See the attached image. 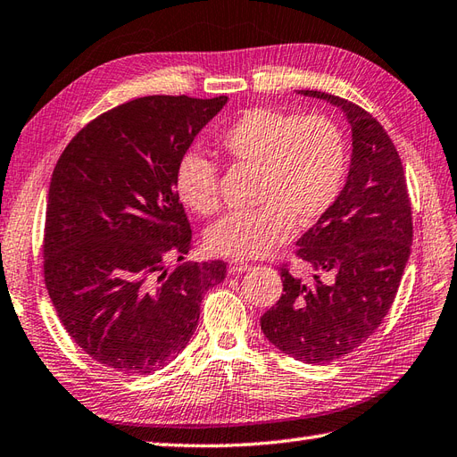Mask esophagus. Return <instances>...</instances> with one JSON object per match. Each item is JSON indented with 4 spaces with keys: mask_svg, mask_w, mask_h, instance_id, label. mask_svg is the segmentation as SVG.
Wrapping results in <instances>:
<instances>
[{
    "mask_svg": "<svg viewBox=\"0 0 457 457\" xmlns=\"http://www.w3.org/2000/svg\"><path fill=\"white\" fill-rule=\"evenodd\" d=\"M252 265L242 262V260H230L228 262V273H244V271H250Z\"/></svg>",
    "mask_w": 457,
    "mask_h": 457,
    "instance_id": "esophagus-1",
    "label": "esophagus"
}]
</instances>
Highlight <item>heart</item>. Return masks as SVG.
Returning <instances> with one entry per match:
<instances>
[{
  "label": "heart",
  "mask_w": 457,
  "mask_h": 457,
  "mask_svg": "<svg viewBox=\"0 0 457 457\" xmlns=\"http://www.w3.org/2000/svg\"><path fill=\"white\" fill-rule=\"evenodd\" d=\"M225 157L258 174L252 213L228 215L205 235V248L225 258H260L296 228L316 225L341 195L349 166L347 139L326 114H295L255 106L217 136ZM180 202L202 217L220 209L217 164L204 153H184L174 170Z\"/></svg>",
  "instance_id": "b5f03b06"
}]
</instances>
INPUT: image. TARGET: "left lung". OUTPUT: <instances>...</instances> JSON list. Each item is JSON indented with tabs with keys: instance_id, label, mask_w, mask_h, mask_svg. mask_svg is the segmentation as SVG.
<instances>
[{
	"instance_id": "8db88e82",
	"label": "left lung",
	"mask_w": 457,
	"mask_h": 457,
	"mask_svg": "<svg viewBox=\"0 0 457 457\" xmlns=\"http://www.w3.org/2000/svg\"><path fill=\"white\" fill-rule=\"evenodd\" d=\"M300 93L324 98L347 116L351 170L336 205L296 242V258L316 271L314 281L303 283L283 263V295L260 321L263 336L288 357L328 364L361 347L392 308L413 217L402 159L380 121L341 96Z\"/></svg>"
}]
</instances>
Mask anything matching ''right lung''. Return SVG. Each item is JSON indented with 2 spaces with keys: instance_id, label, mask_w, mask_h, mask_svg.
Returning a JSON list of instances; mask_svg holds the SVG:
<instances>
[{
  "instance_id": "obj_1",
  "label": "right lung",
  "mask_w": 457,
  "mask_h": 457,
  "mask_svg": "<svg viewBox=\"0 0 457 457\" xmlns=\"http://www.w3.org/2000/svg\"><path fill=\"white\" fill-rule=\"evenodd\" d=\"M227 96H141L96 116L54 166L42 271L70 337L106 369L149 374L178 357L225 262L178 265L192 228L174 170Z\"/></svg>"
}]
</instances>
